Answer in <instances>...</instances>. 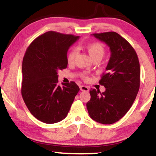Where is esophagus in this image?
I'll return each instance as SVG.
<instances>
[{"label":"esophagus","mask_w":156,"mask_h":156,"mask_svg":"<svg viewBox=\"0 0 156 156\" xmlns=\"http://www.w3.org/2000/svg\"><path fill=\"white\" fill-rule=\"evenodd\" d=\"M80 91H82V92H88L89 87H87V86L82 85L80 87Z\"/></svg>","instance_id":"esophagus-1"}]
</instances>
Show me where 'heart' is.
I'll return each mask as SVG.
<instances>
[{
    "instance_id": "b5f03b06",
    "label": "heart",
    "mask_w": 156,
    "mask_h": 156,
    "mask_svg": "<svg viewBox=\"0 0 156 156\" xmlns=\"http://www.w3.org/2000/svg\"><path fill=\"white\" fill-rule=\"evenodd\" d=\"M86 49H87V52L89 53V55L92 59L96 58H101L103 56L105 53V49L103 44L98 42H93V43H90L87 44L86 46ZM77 54H78V51L76 48H72L69 50L67 53V62L69 63H73L74 62L75 59H76Z\"/></svg>"
}]
</instances>
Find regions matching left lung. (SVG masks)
<instances>
[{
    "label": "left lung",
    "mask_w": 156,
    "mask_h": 156,
    "mask_svg": "<svg viewBox=\"0 0 156 156\" xmlns=\"http://www.w3.org/2000/svg\"><path fill=\"white\" fill-rule=\"evenodd\" d=\"M109 47L111 56L99 83L105 91L90 89V117L104 125L119 121L133 105L140 86V65L135 50L116 32L92 34Z\"/></svg>",
    "instance_id": "left-lung-1"
}]
</instances>
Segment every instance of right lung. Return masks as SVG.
I'll list each match as a JSON object with an SVG mask.
<instances>
[{
  "instance_id": "1",
  "label": "right lung",
  "mask_w": 156,
  "mask_h": 156,
  "mask_svg": "<svg viewBox=\"0 0 156 156\" xmlns=\"http://www.w3.org/2000/svg\"><path fill=\"white\" fill-rule=\"evenodd\" d=\"M79 37L48 31L27 48L23 60L21 93L34 117L48 124L67 117L80 90L75 82L58 84V70L67 67L68 49Z\"/></svg>"
}]
</instances>
